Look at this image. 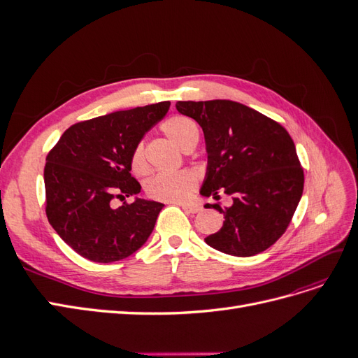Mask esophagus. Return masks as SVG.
Listing matches in <instances>:
<instances>
[{
    "mask_svg": "<svg viewBox=\"0 0 358 358\" xmlns=\"http://www.w3.org/2000/svg\"><path fill=\"white\" fill-rule=\"evenodd\" d=\"M179 206L180 208L185 210L187 213H197V212H200L201 210V208L200 206H197V204H188V203H179Z\"/></svg>",
    "mask_w": 358,
    "mask_h": 358,
    "instance_id": "esophagus-1",
    "label": "esophagus"
}]
</instances>
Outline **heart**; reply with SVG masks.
Here are the masks:
<instances>
[{
  "label": "heart",
  "mask_w": 358,
  "mask_h": 358,
  "mask_svg": "<svg viewBox=\"0 0 358 358\" xmlns=\"http://www.w3.org/2000/svg\"><path fill=\"white\" fill-rule=\"evenodd\" d=\"M162 131L173 143L183 149L192 142H199L200 128L187 116H171L162 124ZM129 164L136 175H143L148 170L143 143H138L129 157ZM146 194L150 199L161 201H185L197 188V178L188 170L162 171L148 179Z\"/></svg>",
  "instance_id": "1"
}]
</instances>
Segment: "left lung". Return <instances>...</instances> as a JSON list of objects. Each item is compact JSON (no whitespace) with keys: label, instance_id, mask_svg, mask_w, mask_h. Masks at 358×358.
Returning a JSON list of instances; mask_svg holds the SVG:
<instances>
[{"label":"left lung","instance_id":"8db88e82","mask_svg":"<svg viewBox=\"0 0 358 358\" xmlns=\"http://www.w3.org/2000/svg\"><path fill=\"white\" fill-rule=\"evenodd\" d=\"M179 113L196 119L208 150L200 194L233 204H206L224 215V225L204 239L234 257L266 251L287 230L303 194L305 175L287 129L273 119L230 100L178 101Z\"/></svg>","mask_w":358,"mask_h":358}]
</instances>
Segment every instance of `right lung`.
<instances>
[{"label":"right lung","instance_id":"obj_1","mask_svg":"<svg viewBox=\"0 0 358 358\" xmlns=\"http://www.w3.org/2000/svg\"><path fill=\"white\" fill-rule=\"evenodd\" d=\"M170 101L113 112L71 125L46 157V215L61 239L94 263L134 254L152 233L162 203L136 199L133 149L169 112Z\"/></svg>","mask_w":358,"mask_h":358}]
</instances>
